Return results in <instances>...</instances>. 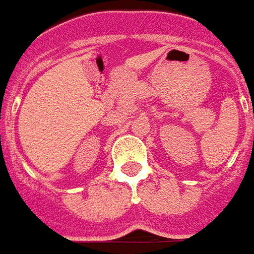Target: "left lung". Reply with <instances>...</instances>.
Instances as JSON below:
<instances>
[{
  "label": "left lung",
  "mask_w": 254,
  "mask_h": 254,
  "mask_svg": "<svg viewBox=\"0 0 254 254\" xmlns=\"http://www.w3.org/2000/svg\"><path fill=\"white\" fill-rule=\"evenodd\" d=\"M253 110H254V107H253Z\"/></svg>",
  "instance_id": "obj_1"
}]
</instances>
